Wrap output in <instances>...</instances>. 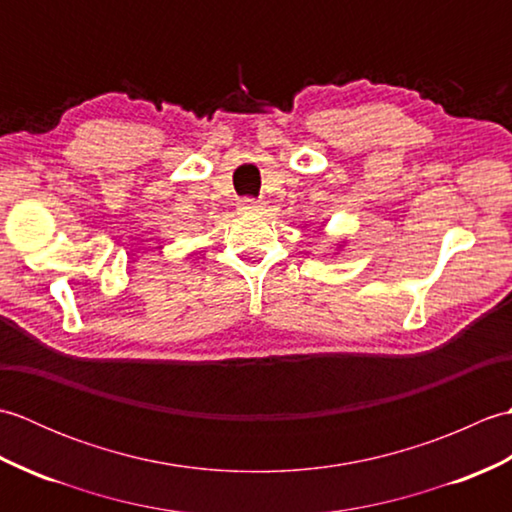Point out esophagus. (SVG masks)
Segmentation results:
<instances>
[{"label":"esophagus","instance_id":"34e87169","mask_svg":"<svg viewBox=\"0 0 512 512\" xmlns=\"http://www.w3.org/2000/svg\"><path fill=\"white\" fill-rule=\"evenodd\" d=\"M259 209H262V206H259V202L253 200V198L239 200V211H242V213H257Z\"/></svg>","mask_w":512,"mask_h":512}]
</instances>
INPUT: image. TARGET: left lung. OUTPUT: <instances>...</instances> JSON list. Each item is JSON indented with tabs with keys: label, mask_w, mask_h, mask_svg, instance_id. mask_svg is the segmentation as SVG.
Segmentation results:
<instances>
[{
	"label": "left lung",
	"mask_w": 512,
	"mask_h": 512,
	"mask_svg": "<svg viewBox=\"0 0 512 512\" xmlns=\"http://www.w3.org/2000/svg\"><path fill=\"white\" fill-rule=\"evenodd\" d=\"M339 246H341V244H339Z\"/></svg>",
	"instance_id": "8db88e82"
}]
</instances>
